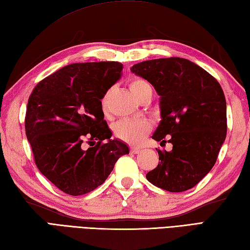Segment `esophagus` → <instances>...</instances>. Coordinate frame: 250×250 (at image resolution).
<instances>
[{
  "label": "esophagus",
  "instance_id": "esophagus-1",
  "mask_svg": "<svg viewBox=\"0 0 250 250\" xmlns=\"http://www.w3.org/2000/svg\"><path fill=\"white\" fill-rule=\"evenodd\" d=\"M141 151L140 148H135V147H131L130 148V152L131 153H134V155H136V153H139Z\"/></svg>",
  "mask_w": 250,
  "mask_h": 250
}]
</instances>
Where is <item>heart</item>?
Here are the masks:
<instances>
[{
    "label": "heart",
    "mask_w": 250,
    "mask_h": 250,
    "mask_svg": "<svg viewBox=\"0 0 250 250\" xmlns=\"http://www.w3.org/2000/svg\"><path fill=\"white\" fill-rule=\"evenodd\" d=\"M129 87L134 97L141 101L146 95L152 94L151 84L143 78H133L130 81ZM110 90L106 91L101 99V109L106 115L108 113V97ZM152 129V124L149 119L133 118L122 119L114 125V134L121 141L129 143L131 145H140L146 139Z\"/></svg>",
    "instance_id": "obj_1"
}]
</instances>
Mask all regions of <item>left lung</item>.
<instances>
[{"label": "left lung", "mask_w": 250, "mask_h": 250, "mask_svg": "<svg viewBox=\"0 0 250 250\" xmlns=\"http://www.w3.org/2000/svg\"><path fill=\"white\" fill-rule=\"evenodd\" d=\"M131 71L147 79L161 97L162 120L152 139L173 145L159 153L147 179L169 192L193 188L215 166L227 136V104L217 79L183 58L137 63Z\"/></svg>", "instance_id": "left-lung-1"}]
</instances>
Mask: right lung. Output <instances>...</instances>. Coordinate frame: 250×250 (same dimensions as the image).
Here are the masks:
<instances>
[{
  "instance_id": "right-lung-1",
  "label": "right lung",
  "mask_w": 250,
  "mask_h": 250,
  "mask_svg": "<svg viewBox=\"0 0 250 250\" xmlns=\"http://www.w3.org/2000/svg\"><path fill=\"white\" fill-rule=\"evenodd\" d=\"M121 70L117 61L73 63L42 79L30 94L24 126L34 162L66 194L98 188L129 153L125 143L110 140L101 109Z\"/></svg>"
}]
</instances>
